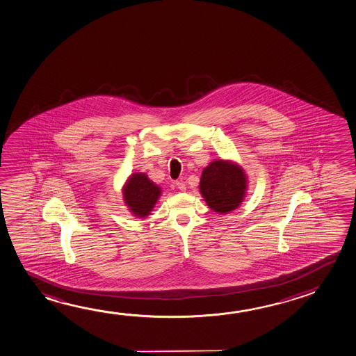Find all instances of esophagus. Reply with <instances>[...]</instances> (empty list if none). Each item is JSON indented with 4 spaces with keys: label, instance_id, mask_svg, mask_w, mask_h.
<instances>
[{
    "label": "esophagus",
    "instance_id": "34e87169",
    "mask_svg": "<svg viewBox=\"0 0 356 356\" xmlns=\"http://www.w3.org/2000/svg\"><path fill=\"white\" fill-rule=\"evenodd\" d=\"M175 186H177V188H178L179 191H181V192H184V191L187 189V188H186V184H184L181 181H175Z\"/></svg>",
    "mask_w": 356,
    "mask_h": 356
}]
</instances>
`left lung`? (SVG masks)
I'll return each mask as SVG.
<instances>
[{
  "label": "left lung",
  "mask_w": 356,
  "mask_h": 356,
  "mask_svg": "<svg viewBox=\"0 0 356 356\" xmlns=\"http://www.w3.org/2000/svg\"><path fill=\"white\" fill-rule=\"evenodd\" d=\"M247 181V175L238 164L217 159L203 169L199 191L211 209L227 214L241 204Z\"/></svg>",
  "instance_id": "left-lung-1"
}]
</instances>
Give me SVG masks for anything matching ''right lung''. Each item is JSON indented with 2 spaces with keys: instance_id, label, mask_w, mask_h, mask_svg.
Listing matches in <instances>:
<instances>
[{
  "instance_id": "1",
  "label": "right lung",
  "mask_w": 356,
  "mask_h": 356,
  "mask_svg": "<svg viewBox=\"0 0 356 356\" xmlns=\"http://www.w3.org/2000/svg\"><path fill=\"white\" fill-rule=\"evenodd\" d=\"M161 188L145 173H134L123 187V200L134 217L145 218L161 195Z\"/></svg>"
}]
</instances>
